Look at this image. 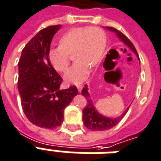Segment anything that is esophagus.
<instances>
[{"label":"esophagus","instance_id":"esophagus-1","mask_svg":"<svg viewBox=\"0 0 161 161\" xmlns=\"http://www.w3.org/2000/svg\"><path fill=\"white\" fill-rule=\"evenodd\" d=\"M77 88H78V91L81 92V91H82V89H83V85H81V84H78V85H77Z\"/></svg>","mask_w":161,"mask_h":161}]
</instances>
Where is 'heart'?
Returning a JSON list of instances; mask_svg holds the SVG:
<instances>
[{
  "label": "heart",
  "mask_w": 161,
  "mask_h": 161,
  "mask_svg": "<svg viewBox=\"0 0 161 161\" xmlns=\"http://www.w3.org/2000/svg\"><path fill=\"white\" fill-rule=\"evenodd\" d=\"M106 34L99 27H78L66 32L60 39V45L51 48L48 57L51 66L59 72H65L72 54L77 61L66 73L67 82L78 83L89 74V67H95L104 56Z\"/></svg>",
  "instance_id": "1"
}]
</instances>
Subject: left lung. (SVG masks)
Here are the masks:
<instances>
[{
	"mask_svg": "<svg viewBox=\"0 0 161 161\" xmlns=\"http://www.w3.org/2000/svg\"><path fill=\"white\" fill-rule=\"evenodd\" d=\"M107 29L111 30V31L116 32L119 38L138 56V52L136 51L133 44L131 42V40L124 34H122L121 31H119L112 27H107ZM82 94L85 97L86 100H87V105L83 110V121L84 123V126L88 129L92 130V131H104V130L110 129V128L115 127L116 124H118L120 121L124 117V116L127 113V110H126L121 116L116 117V118H109V117L102 116L99 112H97V110H95V108L92 103L91 99L89 98L87 85L84 86V88L82 89ZM127 110H128V108H127Z\"/></svg>",
	"mask_w": 161,
	"mask_h": 161,
	"instance_id": "left-lung-1",
	"label": "left lung"
}]
</instances>
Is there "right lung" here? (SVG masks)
I'll use <instances>...</instances> for the list:
<instances>
[{"instance_id":"right-lung-1","label":"right lung","mask_w":161,"mask_h":161,"mask_svg":"<svg viewBox=\"0 0 161 161\" xmlns=\"http://www.w3.org/2000/svg\"><path fill=\"white\" fill-rule=\"evenodd\" d=\"M60 28L58 24L41 29L23 48L18 61V88L23 112L33 124L48 129L61 126L64 109L78 94L76 86L60 89L62 78L48 57Z\"/></svg>"}]
</instances>
